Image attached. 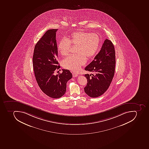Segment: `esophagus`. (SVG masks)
Masks as SVG:
<instances>
[{
    "label": "esophagus",
    "mask_w": 149,
    "mask_h": 149,
    "mask_svg": "<svg viewBox=\"0 0 149 149\" xmlns=\"http://www.w3.org/2000/svg\"><path fill=\"white\" fill-rule=\"evenodd\" d=\"M72 75L73 77H76L78 76V74L76 73L73 72Z\"/></svg>",
    "instance_id": "esophagus-1"
}]
</instances>
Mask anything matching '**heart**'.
I'll return each mask as SVG.
<instances>
[{
  "instance_id": "heart-1",
  "label": "heart",
  "mask_w": 149,
  "mask_h": 149,
  "mask_svg": "<svg viewBox=\"0 0 149 149\" xmlns=\"http://www.w3.org/2000/svg\"><path fill=\"white\" fill-rule=\"evenodd\" d=\"M100 38L98 34L84 31H77L71 34L70 38H63L58 45V50L62 56H67L71 45L77 46L75 55H70L63 62L64 68L77 72L86 63V58L93 57L99 49Z\"/></svg>"
}]
</instances>
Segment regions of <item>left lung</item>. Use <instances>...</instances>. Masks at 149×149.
<instances>
[{"label":"left lung","instance_id":"obj_1","mask_svg":"<svg viewBox=\"0 0 149 149\" xmlns=\"http://www.w3.org/2000/svg\"><path fill=\"white\" fill-rule=\"evenodd\" d=\"M116 58L114 46L112 42L106 39L99 53L85 68V70L94 72L95 75L86 74L87 83L84 92L91 97H99L110 86L114 75Z\"/></svg>","mask_w":149,"mask_h":149}]
</instances>
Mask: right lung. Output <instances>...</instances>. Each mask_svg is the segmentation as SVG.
Masks as SVG:
<instances>
[{
	"instance_id": "right-lung-1",
	"label": "right lung",
	"mask_w": 149,
	"mask_h": 149,
	"mask_svg": "<svg viewBox=\"0 0 149 149\" xmlns=\"http://www.w3.org/2000/svg\"><path fill=\"white\" fill-rule=\"evenodd\" d=\"M58 29L45 32L35 46L32 58L35 76L38 86L44 93L53 98H60L66 91V84L72 77L68 70L55 75L58 69V48L56 32Z\"/></svg>"
}]
</instances>
